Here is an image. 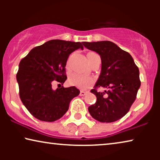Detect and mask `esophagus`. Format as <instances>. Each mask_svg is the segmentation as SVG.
Segmentation results:
<instances>
[{
  "mask_svg": "<svg viewBox=\"0 0 160 160\" xmlns=\"http://www.w3.org/2000/svg\"><path fill=\"white\" fill-rule=\"evenodd\" d=\"M86 94H87V92H84V91H81V92H80L79 95H80V96H84L85 95H86Z\"/></svg>",
  "mask_w": 160,
  "mask_h": 160,
  "instance_id": "esophagus-1",
  "label": "esophagus"
}]
</instances>
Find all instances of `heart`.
<instances>
[{
    "label": "heart",
    "instance_id": "b5f03b06",
    "mask_svg": "<svg viewBox=\"0 0 160 160\" xmlns=\"http://www.w3.org/2000/svg\"><path fill=\"white\" fill-rule=\"evenodd\" d=\"M98 56L95 52H89L87 54V58L89 62H90L93 57ZM68 83L71 86L78 87L82 89H87L90 87L94 83V78L90 76H86L81 75L77 73H73L69 76Z\"/></svg>",
    "mask_w": 160,
    "mask_h": 160
}]
</instances>
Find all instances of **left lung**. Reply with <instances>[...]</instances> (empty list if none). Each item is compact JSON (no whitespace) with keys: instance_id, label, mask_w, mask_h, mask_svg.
<instances>
[{"instance_id":"obj_1","label":"left lung","mask_w":160,"mask_h":160,"mask_svg":"<svg viewBox=\"0 0 160 160\" xmlns=\"http://www.w3.org/2000/svg\"><path fill=\"white\" fill-rule=\"evenodd\" d=\"M85 47L100 54L101 73L91 92L97 101L88 108L94 119L100 122H113L122 119L136 99L141 87L139 69L128 52L108 41L83 42ZM100 87L107 90L97 91Z\"/></svg>"}]
</instances>
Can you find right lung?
I'll return each instance as SVG.
<instances>
[{"mask_svg":"<svg viewBox=\"0 0 160 160\" xmlns=\"http://www.w3.org/2000/svg\"><path fill=\"white\" fill-rule=\"evenodd\" d=\"M82 43L51 40L30 50L19 62L17 73L19 98L28 111L41 121L54 122L68 110L69 104L80 91L75 87L57 89L52 84L67 79L65 65L72 52Z\"/></svg>","mask_w":160,"mask_h":160,"instance_id":"add662e5","label":"right lung"}]
</instances>
